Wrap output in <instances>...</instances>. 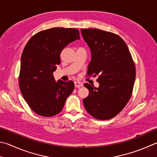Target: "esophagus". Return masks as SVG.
I'll use <instances>...</instances> for the list:
<instances>
[{
    "label": "esophagus",
    "mask_w": 157,
    "mask_h": 157,
    "mask_svg": "<svg viewBox=\"0 0 157 157\" xmlns=\"http://www.w3.org/2000/svg\"><path fill=\"white\" fill-rule=\"evenodd\" d=\"M75 87L76 88H79V87H81L82 86V84L81 83V82L76 81V82H75Z\"/></svg>",
    "instance_id": "34e87169"
}]
</instances>
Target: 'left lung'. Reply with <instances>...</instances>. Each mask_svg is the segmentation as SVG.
<instances>
[{"instance_id":"8db88e82","label":"left lung","mask_w":157,"mask_h":157,"mask_svg":"<svg viewBox=\"0 0 157 157\" xmlns=\"http://www.w3.org/2000/svg\"><path fill=\"white\" fill-rule=\"evenodd\" d=\"M91 52L87 75L98 76L99 87L88 83L89 96L83 99L87 111L98 120L115 117L132 95L135 66L125 42L119 35L97 29H81Z\"/></svg>"}]
</instances>
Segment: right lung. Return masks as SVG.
I'll list each match as a JSON object with an SVG mask.
<instances>
[{
	"label": "right lung",
	"instance_id": "right-lung-1",
	"mask_svg": "<svg viewBox=\"0 0 157 157\" xmlns=\"http://www.w3.org/2000/svg\"><path fill=\"white\" fill-rule=\"evenodd\" d=\"M80 39L76 29L52 28L34 35L23 50L19 86L25 101L37 114L51 117L63 109L75 89L72 81H55L53 72L69 43Z\"/></svg>",
	"mask_w": 157,
	"mask_h": 157
}]
</instances>
